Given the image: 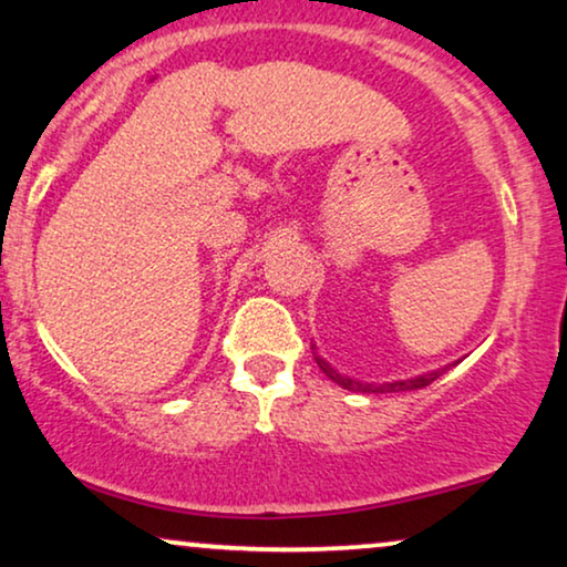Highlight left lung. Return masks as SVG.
<instances>
[{
    "instance_id": "left-lung-1",
    "label": "left lung",
    "mask_w": 567,
    "mask_h": 567,
    "mask_svg": "<svg viewBox=\"0 0 567 567\" xmlns=\"http://www.w3.org/2000/svg\"><path fill=\"white\" fill-rule=\"evenodd\" d=\"M313 358H316V362H319L321 371L327 373V379H331L334 383H339V386L347 389V391H362V394H391V391H414V389H425V386H430V383H433V381L437 379V375H443V371H446V368H443V371H433V373L417 375V379L379 383V386H375V383H360V381L347 379V375H342V373H337L334 368H331L329 362L321 358V354H316V347H313Z\"/></svg>"
}]
</instances>
